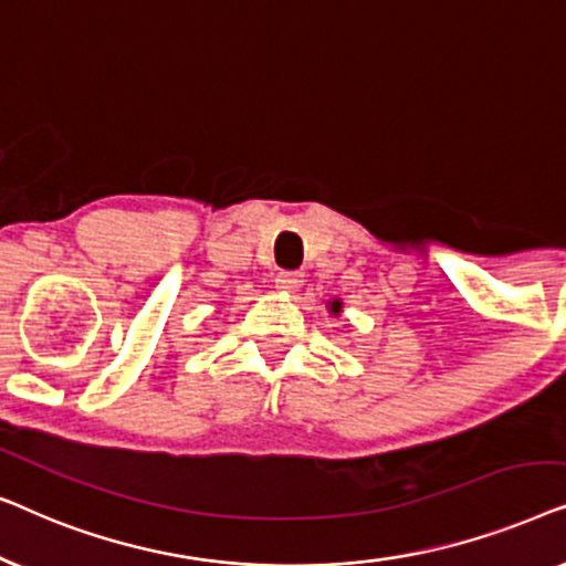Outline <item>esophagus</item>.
Masks as SVG:
<instances>
[{"label":"esophagus","mask_w":566,"mask_h":566,"mask_svg":"<svg viewBox=\"0 0 566 566\" xmlns=\"http://www.w3.org/2000/svg\"><path fill=\"white\" fill-rule=\"evenodd\" d=\"M301 283H304V275L298 273V270H283V273L275 275V285L285 293H293L301 289Z\"/></svg>","instance_id":"1"}]
</instances>
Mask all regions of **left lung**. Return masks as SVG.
Segmentation results:
<instances>
[{
	"label": "left lung",
	"mask_w": 566,
	"mask_h": 566,
	"mask_svg": "<svg viewBox=\"0 0 566 566\" xmlns=\"http://www.w3.org/2000/svg\"><path fill=\"white\" fill-rule=\"evenodd\" d=\"M332 312H339V301H335V304H332Z\"/></svg>",
	"instance_id": "1"
}]
</instances>
